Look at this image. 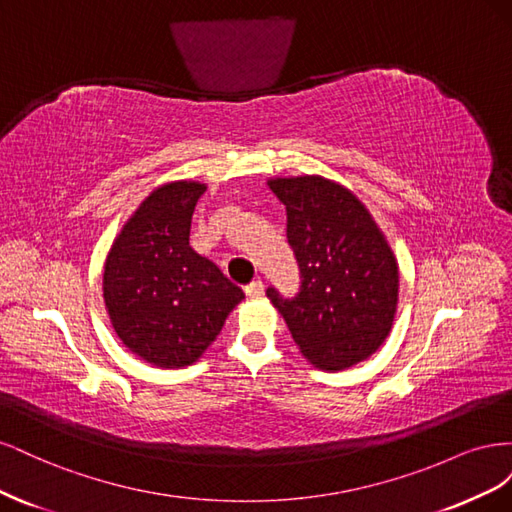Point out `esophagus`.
<instances>
[{"label":"esophagus","instance_id":"34e87169","mask_svg":"<svg viewBox=\"0 0 512 512\" xmlns=\"http://www.w3.org/2000/svg\"><path fill=\"white\" fill-rule=\"evenodd\" d=\"M262 292H265V284H262L260 280H254L252 284H247V286H245V294H247V297H250V299L260 297Z\"/></svg>","mask_w":512,"mask_h":512}]
</instances>
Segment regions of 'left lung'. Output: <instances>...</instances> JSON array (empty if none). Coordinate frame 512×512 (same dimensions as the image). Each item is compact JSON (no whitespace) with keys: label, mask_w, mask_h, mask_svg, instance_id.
<instances>
[{"label":"left lung","mask_w":512,"mask_h":512,"mask_svg":"<svg viewBox=\"0 0 512 512\" xmlns=\"http://www.w3.org/2000/svg\"><path fill=\"white\" fill-rule=\"evenodd\" d=\"M286 205V237L301 286L267 288L292 339L320 369H346L376 352L391 331L399 273L389 243L352 192L322 177L269 181Z\"/></svg>","instance_id":"obj_1"}]
</instances>
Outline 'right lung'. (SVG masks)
Wrapping results in <instances>:
<instances>
[{"mask_svg":"<svg viewBox=\"0 0 512 512\" xmlns=\"http://www.w3.org/2000/svg\"><path fill=\"white\" fill-rule=\"evenodd\" d=\"M205 185L166 183L128 220L104 265V303L119 339L158 367L192 365L245 297L190 247Z\"/></svg>","mask_w":512,"mask_h":512,"instance_id":"add662e5","label":"right lung"}]
</instances>
